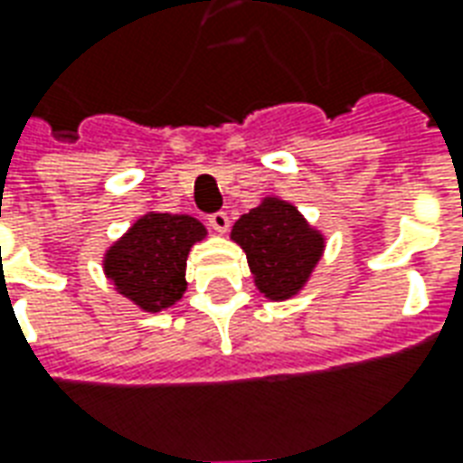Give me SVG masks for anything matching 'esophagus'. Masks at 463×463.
<instances>
[{
	"mask_svg": "<svg viewBox=\"0 0 463 463\" xmlns=\"http://www.w3.org/2000/svg\"><path fill=\"white\" fill-rule=\"evenodd\" d=\"M208 225H211L213 231L215 232H228V228H231V218H228V213H213V215H208Z\"/></svg>",
	"mask_w": 463,
	"mask_h": 463,
	"instance_id": "1",
	"label": "esophagus"
}]
</instances>
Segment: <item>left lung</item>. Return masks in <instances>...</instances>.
Here are the masks:
<instances>
[{"label": "left lung", "mask_w": 463, "mask_h": 463, "mask_svg": "<svg viewBox=\"0 0 463 463\" xmlns=\"http://www.w3.org/2000/svg\"><path fill=\"white\" fill-rule=\"evenodd\" d=\"M231 238L248 258L255 288L272 302L295 298L325 252V235L292 203L262 198L232 225Z\"/></svg>", "instance_id": "8db88e82"}]
</instances>
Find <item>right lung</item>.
Returning <instances> with one entry per match:
<instances>
[{
  "label": "right lung",
  "instance_id": "1",
  "mask_svg": "<svg viewBox=\"0 0 463 463\" xmlns=\"http://www.w3.org/2000/svg\"><path fill=\"white\" fill-rule=\"evenodd\" d=\"M208 235L191 215L146 213L106 250L104 275L143 312L173 307L185 292V260Z\"/></svg>",
  "mask_w": 463,
  "mask_h": 463
}]
</instances>
